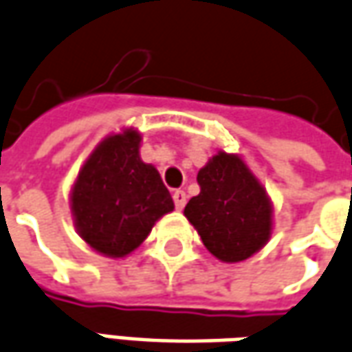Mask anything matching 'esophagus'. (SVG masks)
<instances>
[{"label":"esophagus","instance_id":"esophagus-1","mask_svg":"<svg viewBox=\"0 0 352 352\" xmlns=\"http://www.w3.org/2000/svg\"><path fill=\"white\" fill-rule=\"evenodd\" d=\"M173 201H175L177 210H183L184 204H186V194H184V190H175L173 192Z\"/></svg>","mask_w":352,"mask_h":352}]
</instances>
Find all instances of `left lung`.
<instances>
[{
  "label": "left lung",
  "instance_id": "8db88e82",
  "mask_svg": "<svg viewBox=\"0 0 352 352\" xmlns=\"http://www.w3.org/2000/svg\"><path fill=\"white\" fill-rule=\"evenodd\" d=\"M200 194L184 215L204 245L225 263L244 261L270 238L272 211L267 194L238 156L219 152L198 173Z\"/></svg>",
  "mask_w": 352,
  "mask_h": 352
}]
</instances>
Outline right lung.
Segmentation results:
<instances>
[{
    "label": "right lung",
    "instance_id": "add662e5",
    "mask_svg": "<svg viewBox=\"0 0 352 352\" xmlns=\"http://www.w3.org/2000/svg\"><path fill=\"white\" fill-rule=\"evenodd\" d=\"M141 135L127 129L97 146L78 175L72 213L83 240L99 253L124 257L173 210L162 177L139 156Z\"/></svg>",
    "mask_w": 352,
    "mask_h": 352
}]
</instances>
